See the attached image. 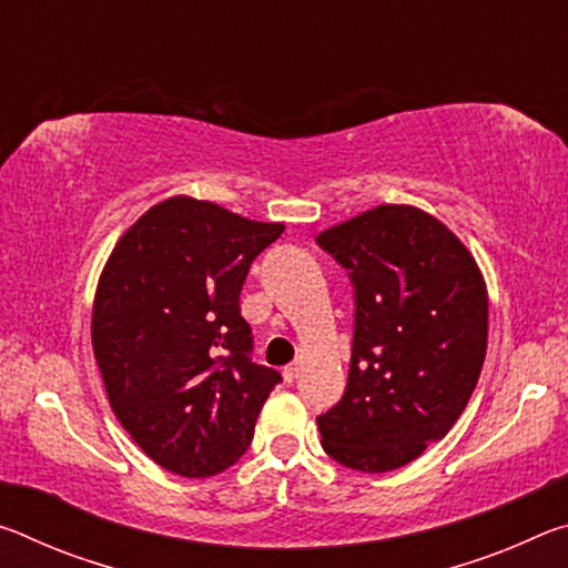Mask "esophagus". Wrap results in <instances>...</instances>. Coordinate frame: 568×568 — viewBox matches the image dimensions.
<instances>
[{"label": "esophagus", "instance_id": "esophagus-1", "mask_svg": "<svg viewBox=\"0 0 568 568\" xmlns=\"http://www.w3.org/2000/svg\"><path fill=\"white\" fill-rule=\"evenodd\" d=\"M297 373H301V365H297V363H291V365H285L283 378H285L287 383H293V381L297 378Z\"/></svg>", "mask_w": 568, "mask_h": 568}]
</instances>
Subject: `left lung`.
I'll return each mask as SVG.
<instances>
[{"label":"left lung","instance_id":"left-lung-1","mask_svg":"<svg viewBox=\"0 0 568 568\" xmlns=\"http://www.w3.org/2000/svg\"><path fill=\"white\" fill-rule=\"evenodd\" d=\"M353 285L341 400L318 416L341 466L386 474L444 438L486 358L488 295L464 243L418 207L381 205L315 237Z\"/></svg>","mask_w":568,"mask_h":568}]
</instances>
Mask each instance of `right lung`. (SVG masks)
I'll use <instances>...</instances> for the list:
<instances>
[{
	"label": "right lung",
	"mask_w": 568,
	"mask_h": 568,
	"mask_svg": "<svg viewBox=\"0 0 568 568\" xmlns=\"http://www.w3.org/2000/svg\"><path fill=\"white\" fill-rule=\"evenodd\" d=\"M192 197L150 207L114 245L92 348L122 428L162 468L215 476L245 454L281 373L257 365L240 315L250 265L283 235Z\"/></svg>",
	"instance_id": "1"
}]
</instances>
